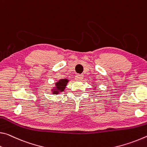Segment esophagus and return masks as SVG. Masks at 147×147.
I'll return each mask as SVG.
<instances>
[{"mask_svg": "<svg viewBox=\"0 0 147 147\" xmlns=\"http://www.w3.org/2000/svg\"><path fill=\"white\" fill-rule=\"evenodd\" d=\"M75 79H76V81H82L83 79V75H79V74H78V75H77L76 76Z\"/></svg>", "mask_w": 147, "mask_h": 147, "instance_id": "34e87169", "label": "esophagus"}]
</instances>
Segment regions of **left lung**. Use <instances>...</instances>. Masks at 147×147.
<instances>
[{"label": "left lung", "instance_id": "8db88e82", "mask_svg": "<svg viewBox=\"0 0 147 147\" xmlns=\"http://www.w3.org/2000/svg\"><path fill=\"white\" fill-rule=\"evenodd\" d=\"M92 86H93V87L94 88V90H96V86H94V85H92Z\"/></svg>", "mask_w": 147, "mask_h": 147}]
</instances>
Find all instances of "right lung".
Returning <instances> with one entry per match:
<instances>
[{
    "label": "right lung",
    "mask_w": 147,
    "mask_h": 147,
    "mask_svg": "<svg viewBox=\"0 0 147 147\" xmlns=\"http://www.w3.org/2000/svg\"><path fill=\"white\" fill-rule=\"evenodd\" d=\"M69 81V79H61L57 81L55 84V86H53L51 88V91L52 94L57 95L62 92H64Z\"/></svg>",
    "instance_id": "obj_1"
}]
</instances>
